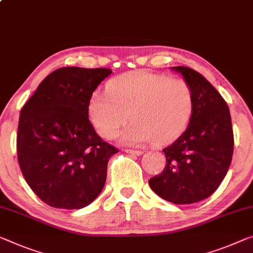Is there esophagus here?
Wrapping results in <instances>:
<instances>
[{"label":"esophagus","mask_w":253,"mask_h":253,"mask_svg":"<svg viewBox=\"0 0 253 253\" xmlns=\"http://www.w3.org/2000/svg\"><path fill=\"white\" fill-rule=\"evenodd\" d=\"M126 153L131 154V155H137V156H139V155L142 154V151L141 150H134V149H126Z\"/></svg>","instance_id":"1"}]
</instances>
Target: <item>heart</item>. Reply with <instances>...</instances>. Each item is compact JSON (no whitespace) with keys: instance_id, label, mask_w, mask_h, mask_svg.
Returning <instances> with one entry per match:
<instances>
[{"instance_id":"b5f03b06","label":"heart","mask_w":253,"mask_h":253,"mask_svg":"<svg viewBox=\"0 0 253 253\" xmlns=\"http://www.w3.org/2000/svg\"><path fill=\"white\" fill-rule=\"evenodd\" d=\"M106 90L95 91L88 104L90 122L105 139L118 135L129 114L122 141L159 145L176 138L191 118L193 92L181 78L139 70L114 78Z\"/></svg>"}]
</instances>
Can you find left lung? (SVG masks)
Segmentation results:
<instances>
[{
	"label": "left lung",
	"instance_id": "1",
	"mask_svg": "<svg viewBox=\"0 0 253 253\" xmlns=\"http://www.w3.org/2000/svg\"><path fill=\"white\" fill-rule=\"evenodd\" d=\"M173 70L192 89V114L183 133L163 149L165 169L149 185L169 203L194 204L211 196L226 175L234 146L232 120L226 102L204 76L188 67Z\"/></svg>",
	"mask_w": 253,
	"mask_h": 253
}]
</instances>
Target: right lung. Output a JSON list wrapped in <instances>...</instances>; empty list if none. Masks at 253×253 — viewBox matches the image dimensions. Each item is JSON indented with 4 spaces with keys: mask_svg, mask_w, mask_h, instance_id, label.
Segmentation results:
<instances>
[{
    "mask_svg": "<svg viewBox=\"0 0 253 253\" xmlns=\"http://www.w3.org/2000/svg\"><path fill=\"white\" fill-rule=\"evenodd\" d=\"M110 69L60 68L42 81L22 107L18 162L34 193L50 207L80 209L106 182L107 163L119 149L96 133L88 104Z\"/></svg>",
    "mask_w": 253,
    "mask_h": 253,
    "instance_id": "1",
    "label": "right lung"
}]
</instances>
